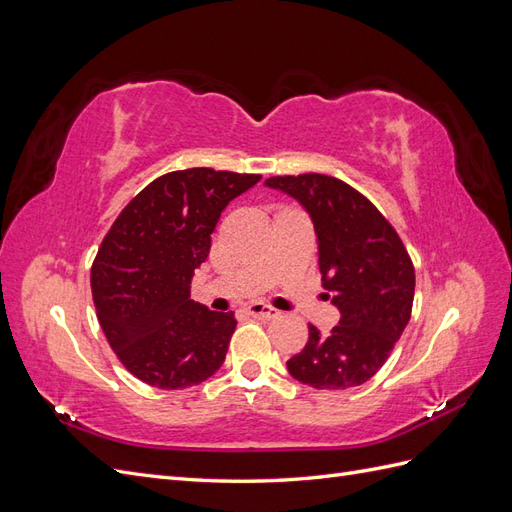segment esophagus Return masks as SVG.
I'll use <instances>...</instances> for the list:
<instances>
[{"label": "esophagus", "instance_id": "1", "mask_svg": "<svg viewBox=\"0 0 512 512\" xmlns=\"http://www.w3.org/2000/svg\"><path fill=\"white\" fill-rule=\"evenodd\" d=\"M245 312L250 314L252 318H258V320H273V318L280 316V312H277V309H273V307H269V305H262V303L247 305Z\"/></svg>", "mask_w": 512, "mask_h": 512}]
</instances>
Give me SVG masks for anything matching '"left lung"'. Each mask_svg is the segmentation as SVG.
<instances>
[{"mask_svg": "<svg viewBox=\"0 0 512 512\" xmlns=\"http://www.w3.org/2000/svg\"><path fill=\"white\" fill-rule=\"evenodd\" d=\"M312 215L322 288L339 324L322 335L309 324L305 348L286 363L314 389L342 391L367 382L389 359L414 301V265L391 222L342 179L320 173L269 177ZM329 297V294H327Z\"/></svg>", "mask_w": 512, "mask_h": 512, "instance_id": "obj_1", "label": "left lung"}]
</instances>
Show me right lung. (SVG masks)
Wrapping results in <instances>:
<instances>
[{"mask_svg": "<svg viewBox=\"0 0 512 512\" xmlns=\"http://www.w3.org/2000/svg\"><path fill=\"white\" fill-rule=\"evenodd\" d=\"M260 177L173 170L138 192L106 232L91 265V294L108 344L138 380L177 391L222 367L235 314L194 303L190 282L222 211Z\"/></svg>", "mask_w": 512, "mask_h": 512, "instance_id": "1", "label": "right lung"}]
</instances>
